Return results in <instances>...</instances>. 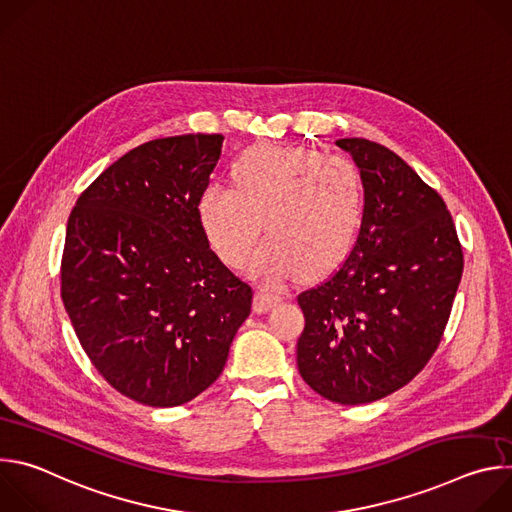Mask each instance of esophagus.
Masks as SVG:
<instances>
[{"label":"esophagus","mask_w":512,"mask_h":512,"mask_svg":"<svg viewBox=\"0 0 512 512\" xmlns=\"http://www.w3.org/2000/svg\"><path fill=\"white\" fill-rule=\"evenodd\" d=\"M279 302H281L279 294H273V291H269V289H259L255 294V300H253V310L255 312H267L273 306H277Z\"/></svg>","instance_id":"1"}]
</instances>
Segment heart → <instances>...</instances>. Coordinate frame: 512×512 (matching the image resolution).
Instances as JSON below:
<instances>
[{"mask_svg":"<svg viewBox=\"0 0 512 512\" xmlns=\"http://www.w3.org/2000/svg\"><path fill=\"white\" fill-rule=\"evenodd\" d=\"M233 186L202 188L196 214L212 251L241 267L265 225L269 239L251 271L275 281L289 271L302 279L340 265L352 251L367 212L360 170L342 156L257 143L231 166Z\"/></svg>","mask_w":512,"mask_h":512,"instance_id":"heart-1","label":"heart"}]
</instances>
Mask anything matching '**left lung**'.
<instances>
[{
    "label": "left lung",
    "instance_id": "left-lung-1",
    "mask_svg": "<svg viewBox=\"0 0 512 512\" xmlns=\"http://www.w3.org/2000/svg\"><path fill=\"white\" fill-rule=\"evenodd\" d=\"M336 145L362 174L367 212L340 267L298 296V369L324 399L360 405L423 371L450 320L464 253L442 196L395 152L362 137Z\"/></svg>",
    "mask_w": 512,
    "mask_h": 512
}]
</instances>
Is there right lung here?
<instances>
[{
  "instance_id": "obj_1",
  "label": "right lung",
  "mask_w": 512,
  "mask_h": 512,
  "mask_svg": "<svg viewBox=\"0 0 512 512\" xmlns=\"http://www.w3.org/2000/svg\"><path fill=\"white\" fill-rule=\"evenodd\" d=\"M223 135L137 145L77 200L60 296L81 346L121 395L192 401L221 377L253 289L210 249L196 214Z\"/></svg>"
}]
</instances>
